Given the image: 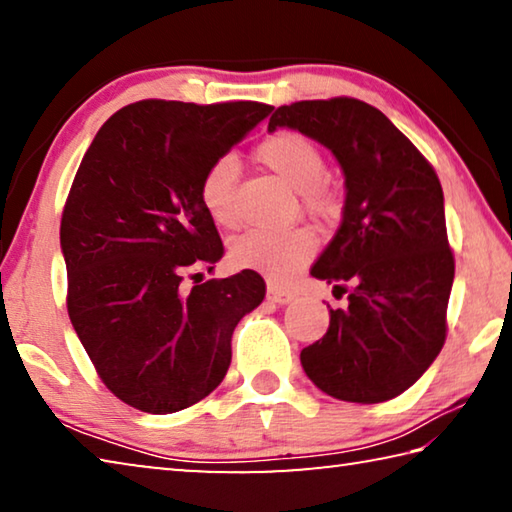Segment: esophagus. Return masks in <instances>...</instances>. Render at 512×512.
I'll list each match as a JSON object with an SVG mask.
<instances>
[{
  "label": "esophagus",
  "instance_id": "obj_1",
  "mask_svg": "<svg viewBox=\"0 0 512 512\" xmlns=\"http://www.w3.org/2000/svg\"><path fill=\"white\" fill-rule=\"evenodd\" d=\"M266 293H268V300L271 302H277V305H289V302L296 298V293H293L291 289H287V287H280V284H268V289H266Z\"/></svg>",
  "mask_w": 512,
  "mask_h": 512
}]
</instances>
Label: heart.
<instances>
[{
	"label": "heart",
	"instance_id": "b5f03b06",
	"mask_svg": "<svg viewBox=\"0 0 512 512\" xmlns=\"http://www.w3.org/2000/svg\"><path fill=\"white\" fill-rule=\"evenodd\" d=\"M255 158L280 176L291 189L300 192L302 203L316 216H327L334 210V194L323 183L325 155L314 140L296 131H277L255 149ZM239 162L223 155L203 173L198 196L205 212L216 225L230 228L237 221L235 183ZM316 241L309 230H248L230 246V257L237 266L262 268L275 280H284L314 255Z\"/></svg>",
	"mask_w": 512,
	"mask_h": 512
}]
</instances>
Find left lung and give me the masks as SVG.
I'll return each instance as SVG.
<instances>
[{"instance_id":"1","label":"left lung","mask_w":512,"mask_h":512,"mask_svg":"<svg viewBox=\"0 0 512 512\" xmlns=\"http://www.w3.org/2000/svg\"><path fill=\"white\" fill-rule=\"evenodd\" d=\"M293 128L334 153L343 219L311 275L348 293L323 339L300 352L307 377L343 402L377 404L411 388L443 350L454 255L440 180L384 112L359 99L277 108L268 131Z\"/></svg>"}]
</instances>
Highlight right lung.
Listing matches in <instances>:
<instances>
[{"instance_id":"add662e5","label":"right lung","mask_w":512,"mask_h":512,"mask_svg":"<svg viewBox=\"0 0 512 512\" xmlns=\"http://www.w3.org/2000/svg\"><path fill=\"white\" fill-rule=\"evenodd\" d=\"M273 106L137 101L99 128L69 189L60 248L67 311L108 391L144 413H176L221 384L232 332L262 305L255 271L183 291L223 244L198 196L203 173Z\"/></svg>"}]
</instances>
